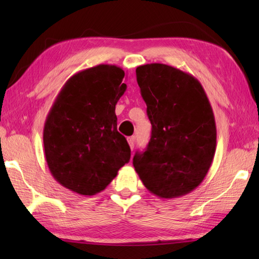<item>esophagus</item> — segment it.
Masks as SVG:
<instances>
[{
    "instance_id": "34e87169",
    "label": "esophagus",
    "mask_w": 259,
    "mask_h": 259,
    "mask_svg": "<svg viewBox=\"0 0 259 259\" xmlns=\"http://www.w3.org/2000/svg\"><path fill=\"white\" fill-rule=\"evenodd\" d=\"M128 144H129V146L131 148V151H133L134 147H135V137H134V136L128 137Z\"/></svg>"
}]
</instances>
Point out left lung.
Here are the masks:
<instances>
[{"label":"left lung","instance_id":"left-lung-1","mask_svg":"<svg viewBox=\"0 0 259 259\" xmlns=\"http://www.w3.org/2000/svg\"><path fill=\"white\" fill-rule=\"evenodd\" d=\"M152 135L134 166L148 191L162 199L187 194L207 176L216 151L214 116L201 83L164 64L136 68Z\"/></svg>","mask_w":259,"mask_h":259}]
</instances>
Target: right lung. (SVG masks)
Listing matches in <instances>:
<instances>
[{
  "label": "right lung",
  "instance_id": "1",
  "mask_svg": "<svg viewBox=\"0 0 259 259\" xmlns=\"http://www.w3.org/2000/svg\"><path fill=\"white\" fill-rule=\"evenodd\" d=\"M123 77L121 67L104 64L74 74L47 116V164L60 185L77 194L104 191L130 160L115 115V105L126 90Z\"/></svg>",
  "mask_w": 259,
  "mask_h": 259
}]
</instances>
